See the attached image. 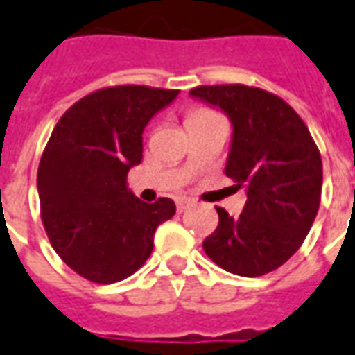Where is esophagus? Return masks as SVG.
I'll return each instance as SVG.
<instances>
[{"mask_svg": "<svg viewBox=\"0 0 355 355\" xmlns=\"http://www.w3.org/2000/svg\"><path fill=\"white\" fill-rule=\"evenodd\" d=\"M175 207H178V212H185V210L191 207V201L189 199H178Z\"/></svg>", "mask_w": 355, "mask_h": 355, "instance_id": "1", "label": "esophagus"}]
</instances>
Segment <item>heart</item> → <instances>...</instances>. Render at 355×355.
<instances>
[{"instance_id": "obj_1", "label": "heart", "mask_w": 355, "mask_h": 355, "mask_svg": "<svg viewBox=\"0 0 355 355\" xmlns=\"http://www.w3.org/2000/svg\"><path fill=\"white\" fill-rule=\"evenodd\" d=\"M202 114H212V112H210V110H202V107H201V110H195V112H193V114H191V116H189V117H193V116H202Z\"/></svg>"}]
</instances>
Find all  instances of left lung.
Masks as SVG:
<instances>
[{"mask_svg":"<svg viewBox=\"0 0 355 355\" xmlns=\"http://www.w3.org/2000/svg\"><path fill=\"white\" fill-rule=\"evenodd\" d=\"M191 96L222 107L234 123L226 175L248 201L238 218L216 207L205 253L239 276H263L302 248L321 205L322 162L305 121L286 100L248 85H202Z\"/></svg>","mask_w":355,"mask_h":355,"instance_id":"1","label":"left lung"}]
</instances>
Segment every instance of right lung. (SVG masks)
Listing matches in <instances>:
<instances>
[{"mask_svg": "<svg viewBox=\"0 0 355 355\" xmlns=\"http://www.w3.org/2000/svg\"><path fill=\"white\" fill-rule=\"evenodd\" d=\"M178 94L104 87L77 100L51 131L38 166L40 216L61 261L90 282L112 284L139 270L156 228L175 214L172 199L143 202L125 183L143 160L148 119Z\"/></svg>", "mask_w": 355, "mask_h": 355, "instance_id": "1", "label": "right lung"}]
</instances>
